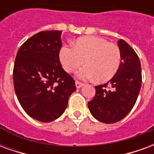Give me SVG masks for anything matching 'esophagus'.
<instances>
[{"label":"esophagus","mask_w":154,"mask_h":154,"mask_svg":"<svg viewBox=\"0 0 154 154\" xmlns=\"http://www.w3.org/2000/svg\"><path fill=\"white\" fill-rule=\"evenodd\" d=\"M75 84H76V87H77V88H81V87L83 86V83H82V82H78V81H76V82H75Z\"/></svg>","instance_id":"obj_1"}]
</instances>
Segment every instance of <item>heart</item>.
Wrapping results in <instances>:
<instances>
[{
	"instance_id": "1",
	"label": "heart",
	"mask_w": 154,
	"mask_h": 154,
	"mask_svg": "<svg viewBox=\"0 0 154 154\" xmlns=\"http://www.w3.org/2000/svg\"><path fill=\"white\" fill-rule=\"evenodd\" d=\"M59 58L67 72H73L84 63L77 73L82 80L96 77L99 82H107L116 74L121 63V52L115 44L99 37L91 36L77 39L74 46H63Z\"/></svg>"
}]
</instances>
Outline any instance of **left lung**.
Returning a JSON list of instances; mask_svg holds the SVG:
<instances>
[{"label":"left lung","mask_w":154,"mask_h":154,"mask_svg":"<svg viewBox=\"0 0 154 154\" xmlns=\"http://www.w3.org/2000/svg\"><path fill=\"white\" fill-rule=\"evenodd\" d=\"M118 46L122 59L119 70L109 82L96 86V95L88 102L94 118L106 124L118 122L129 113L142 84L141 64L135 51L123 39Z\"/></svg>","instance_id":"1"}]
</instances>
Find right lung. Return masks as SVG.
<instances>
[{"label":"right lung","mask_w":154,"mask_h":154,"mask_svg":"<svg viewBox=\"0 0 154 154\" xmlns=\"http://www.w3.org/2000/svg\"><path fill=\"white\" fill-rule=\"evenodd\" d=\"M62 31H41L25 41L15 57L13 80L22 108L33 119L51 122L66 110L75 81L62 67Z\"/></svg>","instance_id":"1"}]
</instances>
